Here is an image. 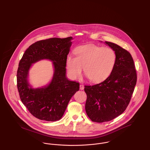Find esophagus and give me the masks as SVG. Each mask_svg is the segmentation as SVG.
I'll return each instance as SVG.
<instances>
[{
  "instance_id": "esophagus-1",
  "label": "esophagus",
  "mask_w": 150,
  "mask_h": 150,
  "mask_svg": "<svg viewBox=\"0 0 150 150\" xmlns=\"http://www.w3.org/2000/svg\"><path fill=\"white\" fill-rule=\"evenodd\" d=\"M84 88V86L83 85V84H80V90H83Z\"/></svg>"
}]
</instances>
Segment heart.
Instances as JSON below:
<instances>
[{
	"mask_svg": "<svg viewBox=\"0 0 150 150\" xmlns=\"http://www.w3.org/2000/svg\"><path fill=\"white\" fill-rule=\"evenodd\" d=\"M75 56L66 59V69L73 78H78L83 71L92 83L104 80L112 71L116 61V54L111 48L94 44L81 46L75 50Z\"/></svg>",
	"mask_w": 150,
	"mask_h": 150,
	"instance_id": "1",
	"label": "heart"
}]
</instances>
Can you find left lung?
I'll use <instances>...</instances> for the list:
<instances>
[{"label":"left lung","instance_id":"left-lung-1","mask_svg":"<svg viewBox=\"0 0 150 150\" xmlns=\"http://www.w3.org/2000/svg\"><path fill=\"white\" fill-rule=\"evenodd\" d=\"M115 51L116 61L110 76L103 81L84 86L86 113L94 122L113 120L126 110L137 83L133 59L128 51L115 43L105 42Z\"/></svg>","mask_w":150,"mask_h":150}]
</instances>
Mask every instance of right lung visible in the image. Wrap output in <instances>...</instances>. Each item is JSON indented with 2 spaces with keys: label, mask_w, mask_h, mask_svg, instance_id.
<instances>
[{
  "label": "right lung",
  "mask_w": 150,
  "mask_h": 150,
  "mask_svg": "<svg viewBox=\"0 0 150 150\" xmlns=\"http://www.w3.org/2000/svg\"><path fill=\"white\" fill-rule=\"evenodd\" d=\"M72 37L53 38L31 44L22 57L17 72V86L23 104L36 118L47 121L61 119L79 83L66 76L67 56ZM44 59L53 62L54 74L50 83L34 89L28 82L29 70L33 63Z\"/></svg>",
  "instance_id": "right-lung-1"
}]
</instances>
